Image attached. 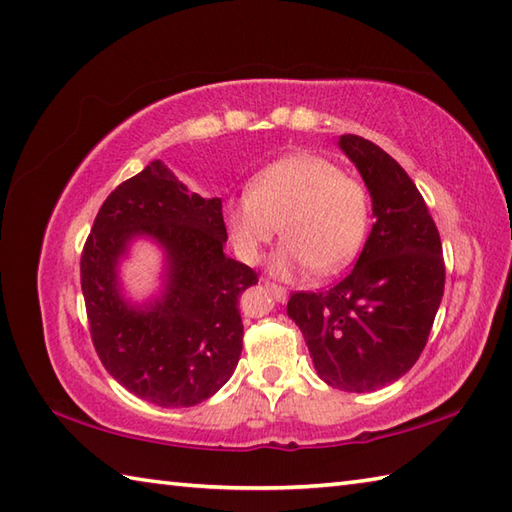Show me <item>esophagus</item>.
Segmentation results:
<instances>
[{"instance_id":"1","label":"esophagus","mask_w":512,"mask_h":512,"mask_svg":"<svg viewBox=\"0 0 512 512\" xmlns=\"http://www.w3.org/2000/svg\"><path fill=\"white\" fill-rule=\"evenodd\" d=\"M266 290L270 292V295H273L279 303H284L286 299H288V290L284 288V286H277V284H270V281H266Z\"/></svg>"}]
</instances>
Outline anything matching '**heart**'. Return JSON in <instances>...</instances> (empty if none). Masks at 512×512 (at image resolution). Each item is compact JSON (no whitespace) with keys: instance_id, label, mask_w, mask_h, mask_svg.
Listing matches in <instances>:
<instances>
[{"instance_id":"obj_1","label":"heart","mask_w":512,"mask_h":512,"mask_svg":"<svg viewBox=\"0 0 512 512\" xmlns=\"http://www.w3.org/2000/svg\"><path fill=\"white\" fill-rule=\"evenodd\" d=\"M372 220L365 184L345 176L336 162L317 154H292L264 167L248 191L224 204V222L237 255L255 264L281 233L288 242L273 259L277 275L317 268L339 273L361 253Z\"/></svg>"}]
</instances>
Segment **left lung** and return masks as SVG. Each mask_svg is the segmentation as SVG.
<instances>
[{
    "label": "left lung",
    "instance_id": "8db88e82",
    "mask_svg": "<svg viewBox=\"0 0 512 512\" xmlns=\"http://www.w3.org/2000/svg\"><path fill=\"white\" fill-rule=\"evenodd\" d=\"M339 147L363 176L376 222L352 273L325 292H295L288 317L325 383L365 394L418 361L444 295V259L407 171L361 136L345 134Z\"/></svg>",
    "mask_w": 512,
    "mask_h": 512
}]
</instances>
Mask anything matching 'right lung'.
<instances>
[{
    "label": "right lung",
    "instance_id": "right-lung-1",
    "mask_svg": "<svg viewBox=\"0 0 512 512\" xmlns=\"http://www.w3.org/2000/svg\"><path fill=\"white\" fill-rule=\"evenodd\" d=\"M166 253L161 295L129 302L117 266L134 238ZM220 198H202L151 160L107 195L81 255V288L101 363L134 396L158 407H193L235 372L244 325L242 292L253 268L224 253Z\"/></svg>",
    "mask_w": 512,
    "mask_h": 512
}]
</instances>
